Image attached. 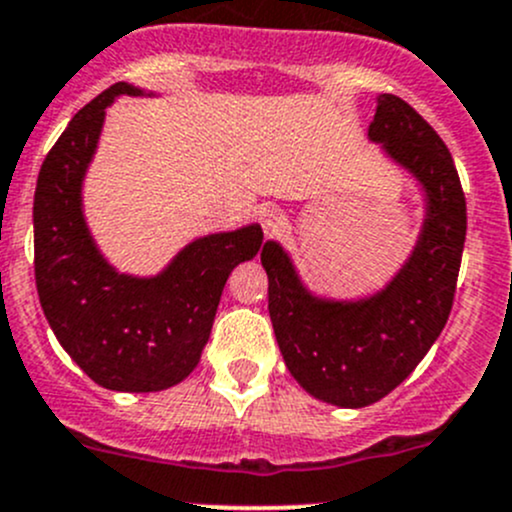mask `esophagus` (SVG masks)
<instances>
[{"label": "esophagus", "mask_w": 512, "mask_h": 512, "mask_svg": "<svg viewBox=\"0 0 512 512\" xmlns=\"http://www.w3.org/2000/svg\"><path fill=\"white\" fill-rule=\"evenodd\" d=\"M260 227H262V232H265L267 237L270 235H275L277 230H280V225H282V220H285V215H282V210L277 208V205H272V203H267V205H262L260 208Z\"/></svg>", "instance_id": "obj_1"}]
</instances>
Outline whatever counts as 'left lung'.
Here are the masks:
<instances>
[{
    "instance_id": "1",
    "label": "left lung",
    "mask_w": 512,
    "mask_h": 512,
    "mask_svg": "<svg viewBox=\"0 0 512 512\" xmlns=\"http://www.w3.org/2000/svg\"><path fill=\"white\" fill-rule=\"evenodd\" d=\"M369 141L423 188L426 215L409 260L364 299L317 297L280 242L262 247L270 319L289 374L307 394L342 409L396 389L448 322L466 242V198L446 143L399 96L376 98Z\"/></svg>"
}]
</instances>
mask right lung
Wrapping results in <instances>:
<instances>
[{
  "label": "right lung",
  "mask_w": 512,
  "mask_h": 512,
  "mask_svg": "<svg viewBox=\"0 0 512 512\" xmlns=\"http://www.w3.org/2000/svg\"><path fill=\"white\" fill-rule=\"evenodd\" d=\"M141 89L113 84L86 103L44 158L34 193V275L46 322L66 354L111 391H163L198 366L220 294L240 262L262 247L260 225L185 245L156 277L106 262L84 218L81 188L106 108Z\"/></svg>",
  "instance_id": "right-lung-1"
}]
</instances>
